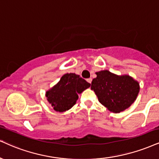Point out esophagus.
<instances>
[{"mask_svg":"<svg viewBox=\"0 0 159 159\" xmlns=\"http://www.w3.org/2000/svg\"><path fill=\"white\" fill-rule=\"evenodd\" d=\"M86 80H87V82H88V83H90V84L91 83V81H92L91 78H89V79H87Z\"/></svg>","mask_w":159,"mask_h":159,"instance_id":"34e87169","label":"esophagus"}]
</instances>
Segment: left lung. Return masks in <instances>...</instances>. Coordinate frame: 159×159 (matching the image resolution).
<instances>
[{
  "instance_id": "left-lung-1",
  "label": "left lung",
  "mask_w": 159,
  "mask_h": 159,
  "mask_svg": "<svg viewBox=\"0 0 159 159\" xmlns=\"http://www.w3.org/2000/svg\"><path fill=\"white\" fill-rule=\"evenodd\" d=\"M92 80L93 90L99 102L110 111L119 113L134 102L139 92V84L130 76H118L109 70L97 72Z\"/></svg>"
}]
</instances>
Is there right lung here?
<instances>
[{
  "label": "right lung",
  "instance_id": "obj_1",
  "mask_svg": "<svg viewBox=\"0 0 159 159\" xmlns=\"http://www.w3.org/2000/svg\"><path fill=\"white\" fill-rule=\"evenodd\" d=\"M91 86V84L75 74H66L60 82L46 92L47 100L54 110L59 112L68 111L75 105L78 93Z\"/></svg>",
  "mask_w": 159,
  "mask_h": 159
}]
</instances>
